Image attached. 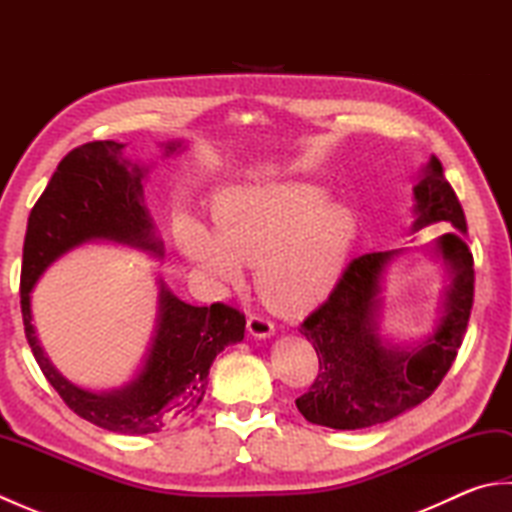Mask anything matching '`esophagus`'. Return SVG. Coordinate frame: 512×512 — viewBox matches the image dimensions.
<instances>
[{
	"mask_svg": "<svg viewBox=\"0 0 512 512\" xmlns=\"http://www.w3.org/2000/svg\"><path fill=\"white\" fill-rule=\"evenodd\" d=\"M246 323H248V332L257 336V339H266V336L275 334V323L262 317V314H250Z\"/></svg>",
	"mask_w": 512,
	"mask_h": 512,
	"instance_id": "obj_1",
	"label": "esophagus"
}]
</instances>
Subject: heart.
Wrapping results in <instances>:
<instances>
[{"instance_id": "1", "label": "heart", "mask_w": 512, "mask_h": 512, "mask_svg": "<svg viewBox=\"0 0 512 512\" xmlns=\"http://www.w3.org/2000/svg\"><path fill=\"white\" fill-rule=\"evenodd\" d=\"M215 233L187 222L180 244L222 284L255 266V288L268 308L297 314L330 295L356 237L345 206L310 182H266L226 191L213 209Z\"/></svg>"}]
</instances>
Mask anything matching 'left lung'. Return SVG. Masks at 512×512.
Wrapping results in <instances>:
<instances>
[{
  "label": "left lung",
  "instance_id": "1",
  "mask_svg": "<svg viewBox=\"0 0 512 512\" xmlns=\"http://www.w3.org/2000/svg\"><path fill=\"white\" fill-rule=\"evenodd\" d=\"M418 220L413 231L447 222L458 233L442 235L436 248L451 268L447 314L436 334L413 350L385 347L376 334L380 275L396 253H367L343 270L328 301L301 323V334L319 356V374L297 409L308 422L330 429H365L420 405L447 376L471 317L475 270L464 244L466 217L442 162L431 156L413 189Z\"/></svg>",
  "mask_w": 512,
  "mask_h": 512
}]
</instances>
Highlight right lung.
Returning a JSON list of instances; mask_svg holds the SVG:
<instances>
[{"label":"right lung","mask_w":512,"mask_h":512,"mask_svg":"<svg viewBox=\"0 0 512 512\" xmlns=\"http://www.w3.org/2000/svg\"><path fill=\"white\" fill-rule=\"evenodd\" d=\"M121 143L94 140L72 149L32 206L21 262V317L43 376L76 416L96 427L143 436L182 422L198 409L209 369L228 343L244 339L246 317L217 301L189 306L162 286L156 336L140 374L123 389L92 394L65 380L43 354L30 317V290L54 259L88 239H112L162 255L143 206V169L123 158ZM180 143L167 145V154Z\"/></svg>","instance_id":"obj_1"}]
</instances>
